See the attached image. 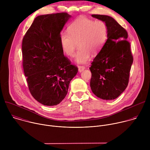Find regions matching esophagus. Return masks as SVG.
<instances>
[{
    "label": "esophagus",
    "mask_w": 150,
    "mask_h": 150,
    "mask_svg": "<svg viewBox=\"0 0 150 150\" xmlns=\"http://www.w3.org/2000/svg\"><path fill=\"white\" fill-rule=\"evenodd\" d=\"M84 69H85V67H83V66H79L78 67V71H79V72H81Z\"/></svg>",
    "instance_id": "34e87169"
}]
</instances>
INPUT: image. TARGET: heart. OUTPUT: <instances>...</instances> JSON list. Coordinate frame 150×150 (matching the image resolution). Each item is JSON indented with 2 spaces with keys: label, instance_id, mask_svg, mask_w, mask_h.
Instances as JSON below:
<instances>
[{
  "label": "heart",
  "instance_id": "1",
  "mask_svg": "<svg viewBox=\"0 0 150 150\" xmlns=\"http://www.w3.org/2000/svg\"><path fill=\"white\" fill-rule=\"evenodd\" d=\"M68 31L62 32L59 36L63 52L68 56H73L78 44L79 49L75 61L85 64L90 59L91 53L96 54L103 48L108 39L109 29L103 21L81 17L69 26Z\"/></svg>",
  "mask_w": 150,
  "mask_h": 150
}]
</instances>
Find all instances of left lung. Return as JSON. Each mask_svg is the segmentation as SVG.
<instances>
[{
  "label": "left lung",
  "mask_w": 150,
  "mask_h": 150,
  "mask_svg": "<svg viewBox=\"0 0 150 150\" xmlns=\"http://www.w3.org/2000/svg\"><path fill=\"white\" fill-rule=\"evenodd\" d=\"M109 29L108 40L91 63L90 87L98 98L112 100L126 88L133 63L127 31L111 16L92 15Z\"/></svg>",
  "instance_id": "8db88e82"
}]
</instances>
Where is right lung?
Masks as SVG:
<instances>
[{"instance_id": "1", "label": "right lung", "mask_w": 150, "mask_h": 150, "mask_svg": "<svg viewBox=\"0 0 150 150\" xmlns=\"http://www.w3.org/2000/svg\"><path fill=\"white\" fill-rule=\"evenodd\" d=\"M71 18L66 12L37 16L23 40V68L33 97L45 105L66 97L78 69L64 56L59 36Z\"/></svg>"}]
</instances>
